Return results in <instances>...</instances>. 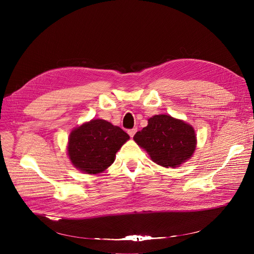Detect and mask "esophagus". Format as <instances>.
I'll list each match as a JSON object with an SVG mask.
<instances>
[{
  "instance_id": "1",
  "label": "esophagus",
  "mask_w": 254,
  "mask_h": 254,
  "mask_svg": "<svg viewBox=\"0 0 254 254\" xmlns=\"http://www.w3.org/2000/svg\"><path fill=\"white\" fill-rule=\"evenodd\" d=\"M136 131H137V127H134V128H130V129H128V130H127V132H128V135H129V137H134V135L136 134Z\"/></svg>"
}]
</instances>
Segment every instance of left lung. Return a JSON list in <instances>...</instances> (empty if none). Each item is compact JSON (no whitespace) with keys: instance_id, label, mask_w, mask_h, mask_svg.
<instances>
[{"instance_id":"1","label":"left lung","mask_w":254,"mask_h":254,"mask_svg":"<svg viewBox=\"0 0 254 254\" xmlns=\"http://www.w3.org/2000/svg\"><path fill=\"white\" fill-rule=\"evenodd\" d=\"M134 140L152 162L165 168L179 167L192 156L196 147L193 127L166 114L150 117L147 127L137 131Z\"/></svg>"}]
</instances>
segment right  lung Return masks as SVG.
Listing matches in <instances>:
<instances>
[{
    "instance_id": "right-lung-1",
    "label": "right lung",
    "mask_w": 254,
    "mask_h": 254,
    "mask_svg": "<svg viewBox=\"0 0 254 254\" xmlns=\"http://www.w3.org/2000/svg\"><path fill=\"white\" fill-rule=\"evenodd\" d=\"M128 139L119 127L104 119H92L71 131L68 155L76 169L99 174L113 164L116 152Z\"/></svg>"
}]
</instances>
